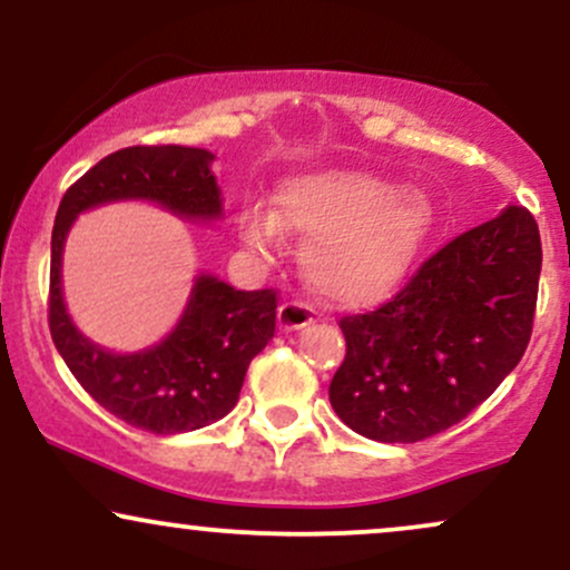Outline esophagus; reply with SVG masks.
<instances>
[{"label":"esophagus","instance_id":"obj_1","mask_svg":"<svg viewBox=\"0 0 570 570\" xmlns=\"http://www.w3.org/2000/svg\"><path fill=\"white\" fill-rule=\"evenodd\" d=\"M311 322H313V311L305 303L292 299V303H284L278 307V326L284 332L303 330V326H307Z\"/></svg>","mask_w":570,"mask_h":570}]
</instances>
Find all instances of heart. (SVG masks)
Here are the masks:
<instances>
[{
    "mask_svg": "<svg viewBox=\"0 0 570 570\" xmlns=\"http://www.w3.org/2000/svg\"><path fill=\"white\" fill-rule=\"evenodd\" d=\"M248 246L271 252L281 235H305L303 271L340 305H370L394 292L431 230V206L417 189H399L364 171L297 174L281 181L276 212L248 203L240 212Z\"/></svg>",
    "mask_w": 570,
    "mask_h": 570,
    "instance_id": "obj_1",
    "label": "heart"
}]
</instances>
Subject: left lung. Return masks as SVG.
I'll list each match as a JSON object with an SVG mask.
<instances>
[{
    "mask_svg": "<svg viewBox=\"0 0 570 570\" xmlns=\"http://www.w3.org/2000/svg\"><path fill=\"white\" fill-rule=\"evenodd\" d=\"M539 276V225L507 206L431 254L389 303L340 318L345 358L330 383L340 421L404 444L463 421L520 364Z\"/></svg>",
    "mask_w": 570,
    "mask_h": 570,
    "instance_id": "left-lung-1",
    "label": "left lung"
}]
</instances>
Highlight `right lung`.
<instances>
[{
    "label": "right lung",
    "instance_id": "obj_1",
    "mask_svg": "<svg viewBox=\"0 0 570 570\" xmlns=\"http://www.w3.org/2000/svg\"><path fill=\"white\" fill-rule=\"evenodd\" d=\"M208 149L158 144L98 160L63 195L50 240L48 322L71 375L115 417L153 434L217 423L235 407L252 358L276 332V289L240 292L200 273L179 324L139 353L98 348L71 324L61 294V254L71 222L112 200H153L185 219H219L222 198Z\"/></svg>",
    "mask_w": 570,
    "mask_h": 570
}]
</instances>
